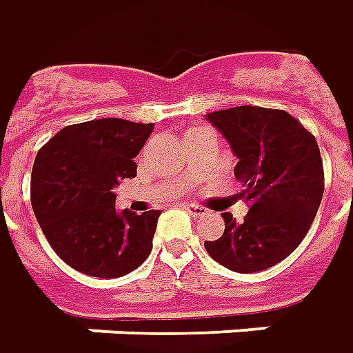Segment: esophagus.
<instances>
[{
    "label": "esophagus",
    "instance_id": "esophagus-1",
    "mask_svg": "<svg viewBox=\"0 0 353 353\" xmlns=\"http://www.w3.org/2000/svg\"><path fill=\"white\" fill-rule=\"evenodd\" d=\"M184 210L192 215V217H200V215L208 214V210H205L204 205H198V204H184Z\"/></svg>",
    "mask_w": 353,
    "mask_h": 353
}]
</instances>
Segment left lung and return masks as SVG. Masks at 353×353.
Listing matches in <instances>:
<instances>
[{
  "instance_id": "left-lung-1",
  "label": "left lung",
  "mask_w": 353,
  "mask_h": 353,
  "mask_svg": "<svg viewBox=\"0 0 353 353\" xmlns=\"http://www.w3.org/2000/svg\"><path fill=\"white\" fill-rule=\"evenodd\" d=\"M237 155L243 223L225 212V231L205 241L208 254L229 270L252 274L288 259L303 241L323 200L325 172L316 139L285 110L235 106L205 114Z\"/></svg>"
}]
</instances>
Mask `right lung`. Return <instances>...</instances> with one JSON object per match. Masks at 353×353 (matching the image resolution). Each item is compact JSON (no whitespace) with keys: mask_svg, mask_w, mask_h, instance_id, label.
<instances>
[{"mask_svg":"<svg viewBox=\"0 0 353 353\" xmlns=\"http://www.w3.org/2000/svg\"><path fill=\"white\" fill-rule=\"evenodd\" d=\"M153 124L101 118L60 130L40 149L30 200L42 233L65 264L93 278H120L151 252L161 210L114 208V188L136 176Z\"/></svg>","mask_w":353,"mask_h":353,"instance_id":"add662e5","label":"right lung"}]
</instances>
